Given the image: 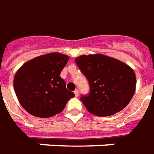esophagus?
Wrapping results in <instances>:
<instances>
[{
  "instance_id": "obj_1",
  "label": "esophagus",
  "mask_w": 154,
  "mask_h": 154,
  "mask_svg": "<svg viewBox=\"0 0 154 154\" xmlns=\"http://www.w3.org/2000/svg\"><path fill=\"white\" fill-rule=\"evenodd\" d=\"M74 94H75V96H76V97H77V96H78V94H79V91L77 90V89H76V90L74 91Z\"/></svg>"
}]
</instances>
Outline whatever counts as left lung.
I'll use <instances>...</instances> for the list:
<instances>
[{
    "instance_id": "8db88e82",
    "label": "left lung",
    "mask_w": 154,
    "mask_h": 154,
    "mask_svg": "<svg viewBox=\"0 0 154 154\" xmlns=\"http://www.w3.org/2000/svg\"><path fill=\"white\" fill-rule=\"evenodd\" d=\"M87 77L90 93L81 101L88 112L109 116L122 110L136 91V74L127 64L102 54L82 55L75 59Z\"/></svg>"
}]
</instances>
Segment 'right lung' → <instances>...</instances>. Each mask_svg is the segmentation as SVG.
<instances>
[{"mask_svg":"<svg viewBox=\"0 0 154 154\" xmlns=\"http://www.w3.org/2000/svg\"><path fill=\"white\" fill-rule=\"evenodd\" d=\"M68 60V55L52 52L30 60L17 70L13 87L27 112L40 118L54 116L75 96L60 77Z\"/></svg>","mask_w":154,"mask_h":154,"instance_id":"1","label":"right lung"}]
</instances>
